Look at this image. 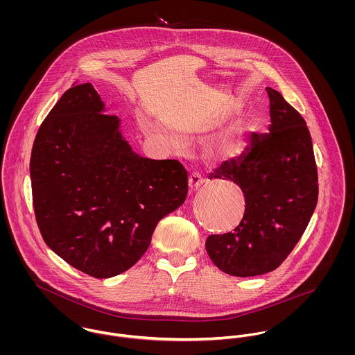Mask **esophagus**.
I'll return each instance as SVG.
<instances>
[{"instance_id":"obj_1","label":"esophagus","mask_w":355,"mask_h":355,"mask_svg":"<svg viewBox=\"0 0 355 355\" xmlns=\"http://www.w3.org/2000/svg\"><path fill=\"white\" fill-rule=\"evenodd\" d=\"M203 179L201 178L200 173H191L190 178H189V189H190V193L196 191L198 187L202 186Z\"/></svg>"}]
</instances>
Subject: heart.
I'll use <instances>...</instances> for the list:
<instances>
[{"mask_svg": "<svg viewBox=\"0 0 355 355\" xmlns=\"http://www.w3.org/2000/svg\"><path fill=\"white\" fill-rule=\"evenodd\" d=\"M150 132L153 135L173 144L175 138L165 130L152 125L150 127ZM241 149V144H239V131L236 127H230L218 134H216L209 145V155L218 162H224V161H230L232 158H235L239 154Z\"/></svg>", "mask_w": 355, "mask_h": 355, "instance_id": "b5f03b06", "label": "heart"}]
</instances>
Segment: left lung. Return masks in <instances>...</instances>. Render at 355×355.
<instances>
[{"label": "left lung", "instance_id": "8db88e82", "mask_svg": "<svg viewBox=\"0 0 355 355\" xmlns=\"http://www.w3.org/2000/svg\"><path fill=\"white\" fill-rule=\"evenodd\" d=\"M269 132L253 138L238 161L221 165L210 179L230 180L245 196L239 225L210 235L206 252L223 272L250 277L275 270L293 252L318 198V176L310 132L304 117L266 87Z\"/></svg>", "mask_w": 355, "mask_h": 355}]
</instances>
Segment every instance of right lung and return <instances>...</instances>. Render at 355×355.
Masks as SVG:
<instances>
[{
    "mask_svg": "<svg viewBox=\"0 0 355 355\" xmlns=\"http://www.w3.org/2000/svg\"><path fill=\"white\" fill-rule=\"evenodd\" d=\"M103 112L92 83L67 90L41 124L30 161L45 243L97 279L135 265L158 221L182 206L189 191L179 161L137 154L120 119Z\"/></svg>",
    "mask_w": 355,
    "mask_h": 355,
    "instance_id": "add662e5",
    "label": "right lung"
}]
</instances>
